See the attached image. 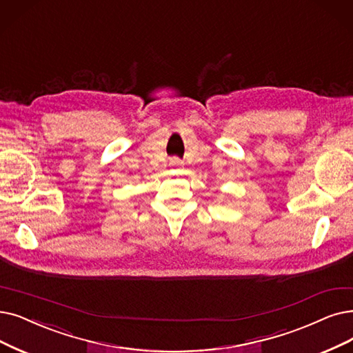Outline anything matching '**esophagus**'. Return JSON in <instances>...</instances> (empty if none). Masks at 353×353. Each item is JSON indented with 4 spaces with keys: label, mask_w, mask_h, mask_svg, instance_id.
Segmentation results:
<instances>
[{
    "label": "esophagus",
    "mask_w": 353,
    "mask_h": 353,
    "mask_svg": "<svg viewBox=\"0 0 353 353\" xmlns=\"http://www.w3.org/2000/svg\"><path fill=\"white\" fill-rule=\"evenodd\" d=\"M181 163H182V162H181L179 159H174V161H172V165H175V166H178V165H181Z\"/></svg>",
    "instance_id": "1"
}]
</instances>
